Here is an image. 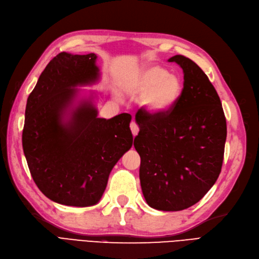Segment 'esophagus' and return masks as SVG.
Here are the masks:
<instances>
[{
  "label": "esophagus",
  "mask_w": 259,
  "mask_h": 259,
  "mask_svg": "<svg viewBox=\"0 0 259 259\" xmlns=\"http://www.w3.org/2000/svg\"><path fill=\"white\" fill-rule=\"evenodd\" d=\"M130 126H131V131H132V134H133V136L135 137V136L138 134V132H139V127H138L137 123H136L135 121H132Z\"/></svg>",
  "instance_id": "obj_1"
}]
</instances>
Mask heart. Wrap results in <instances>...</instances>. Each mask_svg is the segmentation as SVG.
<instances>
[{"label":"heart","mask_w":259,"mask_h":259,"mask_svg":"<svg viewBox=\"0 0 259 259\" xmlns=\"http://www.w3.org/2000/svg\"><path fill=\"white\" fill-rule=\"evenodd\" d=\"M133 94L142 97V106L152 114L169 112L182 99L184 82L160 65H147L133 74L127 81Z\"/></svg>","instance_id":"1"}]
</instances>
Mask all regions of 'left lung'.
<instances>
[{"instance_id":"1","label":"left lung","mask_w":259,"mask_h":259,"mask_svg":"<svg viewBox=\"0 0 259 259\" xmlns=\"http://www.w3.org/2000/svg\"><path fill=\"white\" fill-rule=\"evenodd\" d=\"M169 62L183 69V96L169 112H137L134 146L141 156L139 179L147 204L179 211L196 204L218 179L227 121L218 94L196 63L184 55Z\"/></svg>"}]
</instances>
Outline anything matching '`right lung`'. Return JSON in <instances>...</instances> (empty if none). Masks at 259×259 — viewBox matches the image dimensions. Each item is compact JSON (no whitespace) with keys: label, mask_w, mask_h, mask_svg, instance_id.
<instances>
[{"label":"right lung","mask_w":259,"mask_h":259,"mask_svg":"<svg viewBox=\"0 0 259 259\" xmlns=\"http://www.w3.org/2000/svg\"><path fill=\"white\" fill-rule=\"evenodd\" d=\"M96 60L95 53H59L27 99L23 130L27 164L39 190L61 205H96L111 170L133 145L131 114L98 117L90 100L72 109L78 92L74 87L99 78Z\"/></svg>","instance_id":"add662e5"}]
</instances>
